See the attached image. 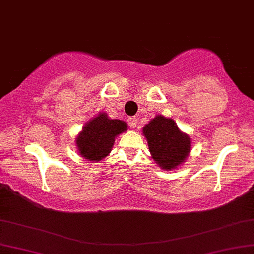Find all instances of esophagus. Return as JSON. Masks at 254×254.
<instances>
[{
	"label": "esophagus",
	"mask_w": 254,
	"mask_h": 254,
	"mask_svg": "<svg viewBox=\"0 0 254 254\" xmlns=\"http://www.w3.org/2000/svg\"><path fill=\"white\" fill-rule=\"evenodd\" d=\"M127 122L131 128H136V126H137V118H136V117H129V118L127 119Z\"/></svg>",
	"instance_id": "obj_1"
}]
</instances>
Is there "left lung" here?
I'll return each mask as SVG.
<instances>
[{
  "instance_id": "left-lung-1",
  "label": "left lung",
  "mask_w": 254,
  "mask_h": 254,
  "mask_svg": "<svg viewBox=\"0 0 254 254\" xmlns=\"http://www.w3.org/2000/svg\"><path fill=\"white\" fill-rule=\"evenodd\" d=\"M152 158L165 170L184 163L190 152V136L179 129L173 119L155 116L143 128Z\"/></svg>"
}]
</instances>
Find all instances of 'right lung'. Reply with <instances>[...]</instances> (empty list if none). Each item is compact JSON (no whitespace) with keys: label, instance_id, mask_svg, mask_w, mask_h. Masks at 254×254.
I'll use <instances>...</instances> for the list:
<instances>
[{"label":"right lung","instance_id":"1","mask_svg":"<svg viewBox=\"0 0 254 254\" xmlns=\"http://www.w3.org/2000/svg\"><path fill=\"white\" fill-rule=\"evenodd\" d=\"M127 130V124L119 119L109 118L101 112L83 127L76 138L78 152L88 161H101L108 157L115 138Z\"/></svg>","mask_w":254,"mask_h":254}]
</instances>
